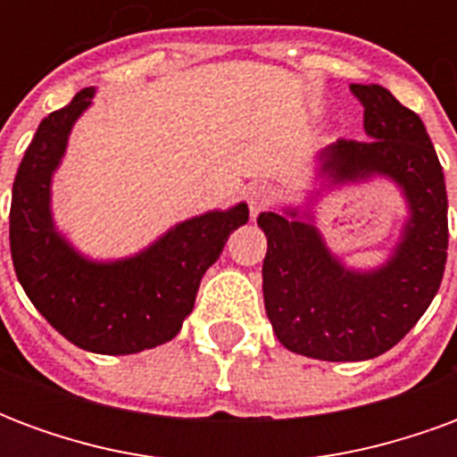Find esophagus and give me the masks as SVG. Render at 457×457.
Segmentation results:
<instances>
[{
	"instance_id": "34e87169",
	"label": "esophagus",
	"mask_w": 457,
	"mask_h": 457,
	"mask_svg": "<svg viewBox=\"0 0 457 457\" xmlns=\"http://www.w3.org/2000/svg\"><path fill=\"white\" fill-rule=\"evenodd\" d=\"M274 200H277V190L267 186V183H257V186H252L247 190V203H249V212H252V218H257L259 212H264L267 208L274 205Z\"/></svg>"
}]
</instances>
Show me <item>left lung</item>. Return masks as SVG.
<instances>
[{"instance_id":"8db88e82","label":"left lung","mask_w":457,"mask_h":457,"mask_svg":"<svg viewBox=\"0 0 457 457\" xmlns=\"http://www.w3.org/2000/svg\"><path fill=\"white\" fill-rule=\"evenodd\" d=\"M364 107L370 139H337L320 154L323 173L347 183L382 173L399 183L409 222L392 259L350 271L296 210L262 212L267 235L264 306L278 343L328 362L372 360L392 350L438 294L448 257V195L441 161L421 117L382 85H350Z\"/></svg>"}]
</instances>
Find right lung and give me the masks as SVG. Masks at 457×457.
Instances as JSON below:
<instances>
[{
  "mask_svg": "<svg viewBox=\"0 0 457 457\" xmlns=\"http://www.w3.org/2000/svg\"><path fill=\"white\" fill-rule=\"evenodd\" d=\"M93 95L85 87L38 124L12 188L9 245L19 284L61 336L87 353L131 354L179 336L200 278L249 210L239 203L186 220L137 257L110 264L80 257L54 228L51 176Z\"/></svg>",
  "mask_w": 457,
  "mask_h": 457,
  "instance_id": "obj_1",
  "label": "right lung"
}]
</instances>
